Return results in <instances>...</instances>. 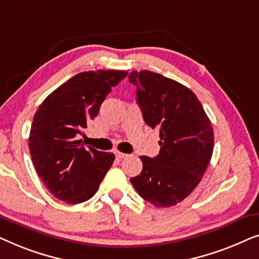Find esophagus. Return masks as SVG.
Here are the masks:
<instances>
[{"instance_id":"1","label":"esophagus","mask_w":259,"mask_h":259,"mask_svg":"<svg viewBox=\"0 0 259 259\" xmlns=\"http://www.w3.org/2000/svg\"><path fill=\"white\" fill-rule=\"evenodd\" d=\"M115 157L118 159H125V158L128 157V154L121 153V152H115Z\"/></svg>"}]
</instances>
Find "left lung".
<instances>
[{
  "label": "left lung",
  "instance_id": "left-lung-1",
  "mask_svg": "<svg viewBox=\"0 0 259 259\" xmlns=\"http://www.w3.org/2000/svg\"><path fill=\"white\" fill-rule=\"evenodd\" d=\"M143 118L159 128L160 151L143 155V171L131 178L139 196L158 207L185 199L200 183L213 152V128L196 94L184 84L150 70H133Z\"/></svg>",
  "mask_w": 259,
  "mask_h": 259
}]
</instances>
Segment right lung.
<instances>
[{
	"label": "right lung",
	"instance_id": "right-lung-1",
	"mask_svg": "<svg viewBox=\"0 0 259 259\" xmlns=\"http://www.w3.org/2000/svg\"><path fill=\"white\" fill-rule=\"evenodd\" d=\"M125 70L76 74L48 95L35 113L29 134L30 157L53 196L68 204L83 203L97 193L114 154L84 147L76 136L94 119Z\"/></svg>",
	"mask_w": 259,
	"mask_h": 259
}]
</instances>
